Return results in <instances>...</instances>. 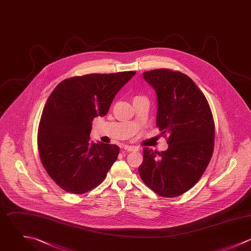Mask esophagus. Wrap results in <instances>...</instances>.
Masks as SVG:
<instances>
[{
	"instance_id": "1",
	"label": "esophagus",
	"mask_w": 251,
	"mask_h": 251,
	"mask_svg": "<svg viewBox=\"0 0 251 251\" xmlns=\"http://www.w3.org/2000/svg\"><path fill=\"white\" fill-rule=\"evenodd\" d=\"M124 150L127 151H138V148L134 146H124Z\"/></svg>"
}]
</instances>
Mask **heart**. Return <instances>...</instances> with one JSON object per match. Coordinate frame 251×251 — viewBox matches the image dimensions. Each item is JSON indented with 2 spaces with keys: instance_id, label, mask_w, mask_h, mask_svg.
I'll return each instance as SVG.
<instances>
[{
  "instance_id": "obj_1",
  "label": "heart",
  "mask_w": 251,
  "mask_h": 251,
  "mask_svg": "<svg viewBox=\"0 0 251 251\" xmlns=\"http://www.w3.org/2000/svg\"><path fill=\"white\" fill-rule=\"evenodd\" d=\"M138 97H140V96H138Z\"/></svg>"
}]
</instances>
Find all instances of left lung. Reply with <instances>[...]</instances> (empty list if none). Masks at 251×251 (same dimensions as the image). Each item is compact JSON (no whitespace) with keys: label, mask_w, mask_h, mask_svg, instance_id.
Masks as SVG:
<instances>
[{"label":"left lung","mask_w":251,"mask_h":251,"mask_svg":"<svg viewBox=\"0 0 251 251\" xmlns=\"http://www.w3.org/2000/svg\"><path fill=\"white\" fill-rule=\"evenodd\" d=\"M156 92V126L166 137L165 151L144 148L143 182L163 198L191 190L207 168L214 150L215 124L209 103L186 74L167 68L144 72Z\"/></svg>","instance_id":"8db88e82"}]
</instances>
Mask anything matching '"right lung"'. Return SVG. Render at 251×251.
<instances>
[{
    "instance_id": "obj_1",
    "label": "right lung",
    "mask_w": 251,
    "mask_h": 251,
    "mask_svg": "<svg viewBox=\"0 0 251 251\" xmlns=\"http://www.w3.org/2000/svg\"><path fill=\"white\" fill-rule=\"evenodd\" d=\"M136 74H87L61 81L50 95L38 128L41 162L63 191L82 195L98 187L119 148L90 141L92 121L104 116L117 92Z\"/></svg>"
}]
</instances>
